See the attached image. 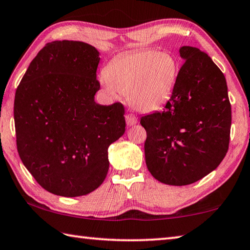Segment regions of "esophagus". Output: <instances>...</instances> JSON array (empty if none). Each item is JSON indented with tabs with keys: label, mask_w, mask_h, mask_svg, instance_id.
I'll return each instance as SVG.
<instances>
[{
	"label": "esophagus",
	"mask_w": 250,
	"mask_h": 250,
	"mask_svg": "<svg viewBox=\"0 0 250 250\" xmlns=\"http://www.w3.org/2000/svg\"><path fill=\"white\" fill-rule=\"evenodd\" d=\"M125 120H126L127 126H133V125H135V124L138 122L137 117H136V116L133 115V114H127V115L125 116Z\"/></svg>",
	"instance_id": "1"
}]
</instances>
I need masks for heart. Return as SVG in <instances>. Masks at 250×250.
I'll return each instance as SVG.
<instances>
[{
	"label": "heart",
	"mask_w": 250,
	"mask_h": 250,
	"mask_svg": "<svg viewBox=\"0 0 250 250\" xmlns=\"http://www.w3.org/2000/svg\"><path fill=\"white\" fill-rule=\"evenodd\" d=\"M178 74L174 56L155 50H140L113 60L101 75L100 82L107 95H127L133 109L151 113L171 99Z\"/></svg>",
	"instance_id": "obj_1"
}]
</instances>
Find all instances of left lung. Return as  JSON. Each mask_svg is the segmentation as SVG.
I'll use <instances>...</instances> for the list:
<instances>
[{
	"label": "left lung",
	"instance_id": "1",
	"mask_svg": "<svg viewBox=\"0 0 250 250\" xmlns=\"http://www.w3.org/2000/svg\"><path fill=\"white\" fill-rule=\"evenodd\" d=\"M185 61L162 112L143 116L146 164L163 184L189 185L219 167L228 152L232 112L223 73L210 56L182 46Z\"/></svg>",
	"mask_w": 250,
	"mask_h": 250
}]
</instances>
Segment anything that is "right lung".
Returning <instances> with one entry per match:
<instances>
[{
    "mask_svg": "<svg viewBox=\"0 0 250 250\" xmlns=\"http://www.w3.org/2000/svg\"><path fill=\"white\" fill-rule=\"evenodd\" d=\"M99 54L82 41L50 42L17 87L18 154L38 184L54 195L78 197L97 189L109 171L107 149L125 133L123 104L95 101Z\"/></svg>",
    "mask_w": 250,
    "mask_h": 250,
    "instance_id": "obj_1",
    "label": "right lung"
}]
</instances>
